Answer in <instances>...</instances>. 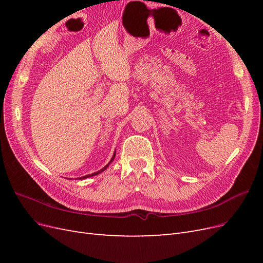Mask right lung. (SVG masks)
I'll use <instances>...</instances> for the list:
<instances>
[{
    "label": "right lung",
    "instance_id": "right-lung-1",
    "mask_svg": "<svg viewBox=\"0 0 263 263\" xmlns=\"http://www.w3.org/2000/svg\"><path fill=\"white\" fill-rule=\"evenodd\" d=\"M115 154H116V151L114 153V155H113V157H112V159H110V161L104 166V168H102L101 170H99V171H97V172H93V173H91V174H86V176H84V177H81V178H78V180H83V179H86V178H90V177H94V176H98V174H100V173H102L103 171L104 170H106L107 169V166L109 165V163L112 162L113 160H114V158H115Z\"/></svg>",
    "mask_w": 263,
    "mask_h": 263
}]
</instances>
